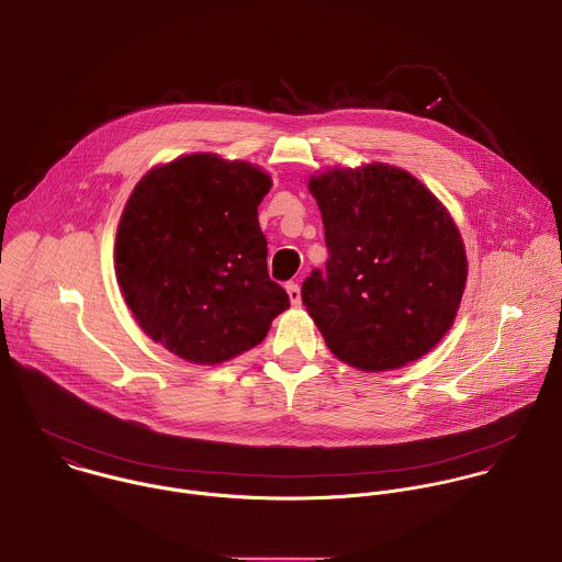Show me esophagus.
<instances>
[{"label":"esophagus","mask_w":562,"mask_h":562,"mask_svg":"<svg viewBox=\"0 0 562 562\" xmlns=\"http://www.w3.org/2000/svg\"><path fill=\"white\" fill-rule=\"evenodd\" d=\"M285 290H288V296H290V303L294 305V307H299L301 305V288H299V283H294V281H290L288 285H285Z\"/></svg>","instance_id":"34e87169"}]
</instances>
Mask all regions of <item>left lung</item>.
Listing matches in <instances>:
<instances>
[{"instance_id":"left-lung-1","label":"left lung","mask_w":562,"mask_h":562,"mask_svg":"<svg viewBox=\"0 0 562 562\" xmlns=\"http://www.w3.org/2000/svg\"><path fill=\"white\" fill-rule=\"evenodd\" d=\"M329 259L301 296L329 351L362 371L423 358L451 329L467 283L458 226L401 168L371 164L310 179Z\"/></svg>"}]
</instances>
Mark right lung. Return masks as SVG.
I'll list each match as a JSON object with an SVG mask.
<instances>
[{
    "mask_svg": "<svg viewBox=\"0 0 562 562\" xmlns=\"http://www.w3.org/2000/svg\"><path fill=\"white\" fill-rule=\"evenodd\" d=\"M270 177L200 153L150 170L115 237V274L139 327L193 364L257 347L290 307L268 277L257 206Z\"/></svg>",
    "mask_w": 562,
    "mask_h": 562,
    "instance_id": "add662e5",
    "label": "right lung"
}]
</instances>
